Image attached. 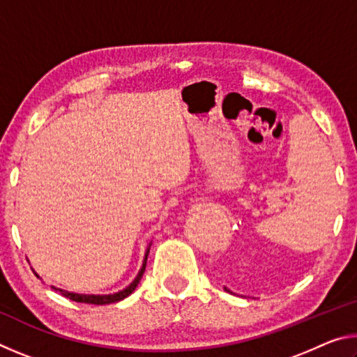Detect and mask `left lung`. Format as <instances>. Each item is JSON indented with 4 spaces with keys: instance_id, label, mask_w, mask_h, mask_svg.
<instances>
[{
    "instance_id": "left-lung-1",
    "label": "left lung",
    "mask_w": 357,
    "mask_h": 357,
    "mask_svg": "<svg viewBox=\"0 0 357 357\" xmlns=\"http://www.w3.org/2000/svg\"><path fill=\"white\" fill-rule=\"evenodd\" d=\"M223 289H225V291H228V293H231V291H229V289H228L227 287H223Z\"/></svg>"
}]
</instances>
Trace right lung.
Here are the masks:
<instances>
[{"mask_svg": "<svg viewBox=\"0 0 357 357\" xmlns=\"http://www.w3.org/2000/svg\"><path fill=\"white\" fill-rule=\"evenodd\" d=\"M151 244L149 243L146 252H144V257H143V264L140 271H138V274L134 280H132L128 287H126L124 289H121V291H116V293H112V294H82V293H72V291H66V289L63 288H56V287H52L55 291H59L61 293L64 298L68 299H72L75 302H84V304H94V305H104V304H112V302H118V301H123L124 298H128L129 294L134 293V289L137 288L138 282L142 280L143 277V273H144V268H146V259H148V253H149V249H151ZM34 274L38 275V273L34 271ZM39 277V275H38ZM40 279V277H39Z\"/></svg>", "mask_w": 357, "mask_h": 357, "instance_id": "obj_1", "label": "right lung"}]
</instances>
